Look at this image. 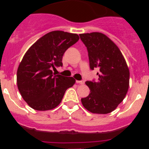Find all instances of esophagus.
Here are the masks:
<instances>
[{"mask_svg": "<svg viewBox=\"0 0 149 149\" xmlns=\"http://www.w3.org/2000/svg\"><path fill=\"white\" fill-rule=\"evenodd\" d=\"M76 83L79 84H84V81H76Z\"/></svg>", "mask_w": 149, "mask_h": 149, "instance_id": "34e87169", "label": "esophagus"}]
</instances>
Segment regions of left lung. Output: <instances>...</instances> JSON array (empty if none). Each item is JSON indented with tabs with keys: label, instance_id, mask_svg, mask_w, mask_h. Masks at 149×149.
I'll return each mask as SVG.
<instances>
[{
	"label": "left lung",
	"instance_id": "8db88e82",
	"mask_svg": "<svg viewBox=\"0 0 149 149\" xmlns=\"http://www.w3.org/2000/svg\"><path fill=\"white\" fill-rule=\"evenodd\" d=\"M88 51L91 70L99 68L97 81H86L90 93L81 98L91 113L107 114L123 101L129 87L130 72L123 55L115 43L101 33L80 34Z\"/></svg>",
	"mask_w": 149,
	"mask_h": 149
}]
</instances>
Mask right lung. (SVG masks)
I'll use <instances>...</instances> for the list:
<instances>
[{
    "mask_svg": "<svg viewBox=\"0 0 149 149\" xmlns=\"http://www.w3.org/2000/svg\"><path fill=\"white\" fill-rule=\"evenodd\" d=\"M79 40L77 34L52 31L43 36L28 49L17 71V85L22 98L36 110H51L61 102L65 91L75 80L52 68L63 66V56Z\"/></svg>",
    "mask_w": 149,
    "mask_h": 149,
    "instance_id": "obj_1",
    "label": "right lung"
}]
</instances>
